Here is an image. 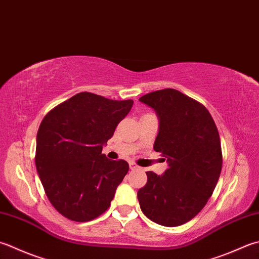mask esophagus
<instances>
[{
    "label": "esophagus",
    "mask_w": 259,
    "mask_h": 259,
    "mask_svg": "<svg viewBox=\"0 0 259 259\" xmlns=\"http://www.w3.org/2000/svg\"><path fill=\"white\" fill-rule=\"evenodd\" d=\"M129 167H130V169H131V170H136V169H138V168H139V167L137 166L135 163H130V164H129Z\"/></svg>",
    "instance_id": "1"
}]
</instances>
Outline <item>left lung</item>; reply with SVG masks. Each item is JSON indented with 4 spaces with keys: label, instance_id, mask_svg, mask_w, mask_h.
I'll return each instance as SVG.
<instances>
[{
    "label": "left lung",
    "instance_id": "8db88e82",
    "mask_svg": "<svg viewBox=\"0 0 259 259\" xmlns=\"http://www.w3.org/2000/svg\"><path fill=\"white\" fill-rule=\"evenodd\" d=\"M139 101L159 116L154 149L168 161L164 175L146 171L147 183L138 191L140 209L158 225H184L203 209L220 177L217 125L203 104L174 89L155 91Z\"/></svg>",
    "mask_w": 259,
    "mask_h": 259
}]
</instances>
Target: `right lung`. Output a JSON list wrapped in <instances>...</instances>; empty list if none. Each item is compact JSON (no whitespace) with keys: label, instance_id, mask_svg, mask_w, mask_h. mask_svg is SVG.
Returning a JSON list of instances; mask_svg holds the SVG:
<instances>
[{"label":"right lung","instance_id":"right-lung-1","mask_svg":"<svg viewBox=\"0 0 259 259\" xmlns=\"http://www.w3.org/2000/svg\"><path fill=\"white\" fill-rule=\"evenodd\" d=\"M133 104V100L115 101L80 92L42 119L35 167L50 203L67 219L88 222L111 205L129 164L106 158L102 147Z\"/></svg>","mask_w":259,"mask_h":259}]
</instances>
